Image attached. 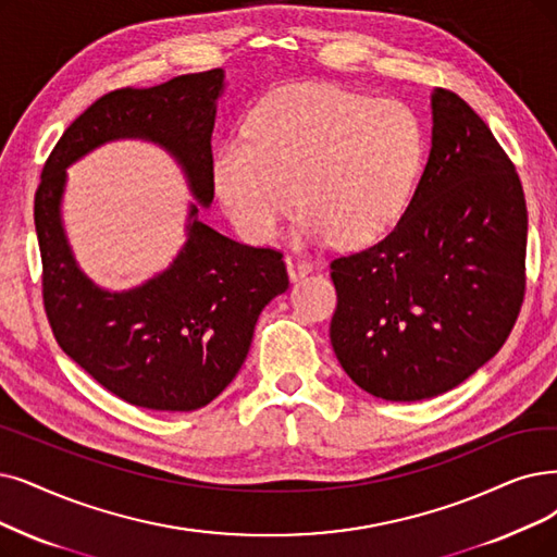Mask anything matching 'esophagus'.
Returning a JSON list of instances; mask_svg holds the SVG:
<instances>
[{
	"label": "esophagus",
	"instance_id": "34e87169",
	"mask_svg": "<svg viewBox=\"0 0 557 557\" xmlns=\"http://www.w3.org/2000/svg\"><path fill=\"white\" fill-rule=\"evenodd\" d=\"M285 267H287V274H290V281H299L313 272V264L295 256H285Z\"/></svg>",
	"mask_w": 557,
	"mask_h": 557
}]
</instances>
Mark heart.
<instances>
[{"instance_id": "b5f03b06", "label": "heart", "mask_w": 557, "mask_h": 557, "mask_svg": "<svg viewBox=\"0 0 557 557\" xmlns=\"http://www.w3.org/2000/svg\"><path fill=\"white\" fill-rule=\"evenodd\" d=\"M422 158L425 135L407 104L293 84L260 100L247 135L219 144L212 183L244 239H272L297 198V242L366 247L405 214Z\"/></svg>"}]
</instances>
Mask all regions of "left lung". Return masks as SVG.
Here are the masks:
<instances>
[{"label":"left lung","instance_id":"8db88e82","mask_svg":"<svg viewBox=\"0 0 557 557\" xmlns=\"http://www.w3.org/2000/svg\"><path fill=\"white\" fill-rule=\"evenodd\" d=\"M528 210L492 129L434 88L432 148L409 208L374 247L331 262V345L366 393L418 403L480 370L525 290Z\"/></svg>","mask_w":557,"mask_h":557}]
</instances>
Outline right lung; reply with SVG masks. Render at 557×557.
I'll list each match as a JSON object with an SVG mask.
<instances>
[{
    "instance_id": "right-lung-1",
    "label": "right lung",
    "mask_w": 557,
    "mask_h": 557,
    "mask_svg": "<svg viewBox=\"0 0 557 557\" xmlns=\"http://www.w3.org/2000/svg\"><path fill=\"white\" fill-rule=\"evenodd\" d=\"M224 86V71L214 69L102 96L63 132L36 189L42 301L59 347L109 393L152 411L210 405L247 359L262 308L287 290L281 251L247 247L198 219L214 198L210 141ZM119 138L164 147L199 203L168 270L132 292L109 294L78 270L60 201L64 169Z\"/></svg>"
}]
</instances>
